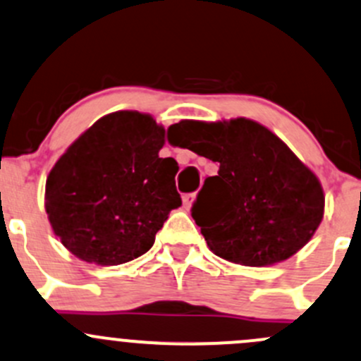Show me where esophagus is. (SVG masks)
I'll return each mask as SVG.
<instances>
[{"instance_id":"1","label":"esophagus","mask_w":361,"mask_h":361,"mask_svg":"<svg viewBox=\"0 0 361 361\" xmlns=\"http://www.w3.org/2000/svg\"><path fill=\"white\" fill-rule=\"evenodd\" d=\"M195 193H185L183 195V207L185 209H190L192 204L195 202Z\"/></svg>"}]
</instances>
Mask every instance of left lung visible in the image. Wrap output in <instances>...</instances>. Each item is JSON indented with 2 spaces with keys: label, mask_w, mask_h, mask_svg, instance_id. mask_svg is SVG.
<instances>
[{
  "label": "left lung",
  "mask_w": 361,
  "mask_h": 361,
  "mask_svg": "<svg viewBox=\"0 0 361 361\" xmlns=\"http://www.w3.org/2000/svg\"><path fill=\"white\" fill-rule=\"evenodd\" d=\"M174 128L185 136L180 147L219 164L192 207L216 256L270 267L308 244L324 219V188L275 133L245 117L180 121Z\"/></svg>",
  "instance_id": "left-lung-1"
}]
</instances>
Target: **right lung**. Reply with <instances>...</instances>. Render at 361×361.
<instances>
[{"label":"right lung","instance_id":"right-lung-1","mask_svg":"<svg viewBox=\"0 0 361 361\" xmlns=\"http://www.w3.org/2000/svg\"><path fill=\"white\" fill-rule=\"evenodd\" d=\"M164 135L150 114L117 111L60 155L47 178L44 209L75 257L116 267L154 245L169 212L181 206L178 162L159 157Z\"/></svg>","mask_w":361,"mask_h":361}]
</instances>
